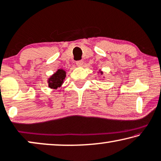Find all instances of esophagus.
<instances>
[{
	"mask_svg": "<svg viewBox=\"0 0 161 161\" xmlns=\"http://www.w3.org/2000/svg\"><path fill=\"white\" fill-rule=\"evenodd\" d=\"M76 64L77 66H82L83 65V61L82 60H79L76 62Z\"/></svg>",
	"mask_w": 161,
	"mask_h": 161,
	"instance_id": "obj_1",
	"label": "esophagus"
}]
</instances>
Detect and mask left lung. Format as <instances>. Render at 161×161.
Segmentation results:
<instances>
[{
    "instance_id": "1",
    "label": "left lung",
    "mask_w": 161,
    "mask_h": 161,
    "mask_svg": "<svg viewBox=\"0 0 161 161\" xmlns=\"http://www.w3.org/2000/svg\"><path fill=\"white\" fill-rule=\"evenodd\" d=\"M99 71H100V70H99ZM100 73H101V74H103V72L102 71H100Z\"/></svg>"
}]
</instances>
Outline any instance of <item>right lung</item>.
I'll list each match as a JSON object with an SVG mask.
<instances>
[{
  "mask_svg": "<svg viewBox=\"0 0 161 161\" xmlns=\"http://www.w3.org/2000/svg\"><path fill=\"white\" fill-rule=\"evenodd\" d=\"M66 76V72L63 69H58L50 78L48 79V87L51 89H57V87H61L64 82V79Z\"/></svg>",
  "mask_w": 161,
  "mask_h": 161,
  "instance_id": "1",
  "label": "right lung"
}]
</instances>
